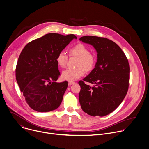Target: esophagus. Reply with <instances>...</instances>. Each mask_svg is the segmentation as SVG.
I'll use <instances>...</instances> for the list:
<instances>
[{
    "mask_svg": "<svg viewBox=\"0 0 149 149\" xmlns=\"http://www.w3.org/2000/svg\"><path fill=\"white\" fill-rule=\"evenodd\" d=\"M74 84H75L74 82H72V81H69L68 82V85H72Z\"/></svg>",
    "mask_w": 149,
    "mask_h": 149,
    "instance_id": "esophagus-1",
    "label": "esophagus"
}]
</instances>
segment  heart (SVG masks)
Wrapping results in <instances>:
<instances>
[{
  "instance_id": "obj_1",
  "label": "heart",
  "mask_w": 149,
  "mask_h": 149,
  "mask_svg": "<svg viewBox=\"0 0 149 149\" xmlns=\"http://www.w3.org/2000/svg\"><path fill=\"white\" fill-rule=\"evenodd\" d=\"M70 56L78 57L77 63V68L67 69L62 72L61 78L68 81H75L84 75L85 70L92 71L95 65L96 58L93 54L89 52L88 48L83 44L78 43L69 49ZM68 61V56L64 52H60L56 58L59 67H65Z\"/></svg>"
}]
</instances>
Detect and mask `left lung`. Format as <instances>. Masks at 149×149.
I'll use <instances>...</instances> for the list:
<instances>
[{
    "mask_svg": "<svg viewBox=\"0 0 149 149\" xmlns=\"http://www.w3.org/2000/svg\"><path fill=\"white\" fill-rule=\"evenodd\" d=\"M80 41L93 46L97 53L95 68L79 81V101L84 112L104 116L114 111L127 92L129 82L128 60L120 47L104 37L85 36ZM94 84L91 87L84 81Z\"/></svg>",
    "mask_w": 149,
    "mask_h": 149,
    "instance_id": "8db88e82",
    "label": "left lung"
}]
</instances>
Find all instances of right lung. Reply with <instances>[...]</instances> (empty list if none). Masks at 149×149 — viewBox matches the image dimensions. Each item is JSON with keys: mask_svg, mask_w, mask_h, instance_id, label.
I'll use <instances>...</instances> for the list:
<instances>
[{"mask_svg": "<svg viewBox=\"0 0 149 149\" xmlns=\"http://www.w3.org/2000/svg\"><path fill=\"white\" fill-rule=\"evenodd\" d=\"M48 33L27 44L22 51L16 68V77L29 106L39 112L52 111L62 102L68 82L57 83L60 73L56 58L74 38Z\"/></svg>", "mask_w": 149, "mask_h": 149, "instance_id": "1", "label": "right lung"}]
</instances>
